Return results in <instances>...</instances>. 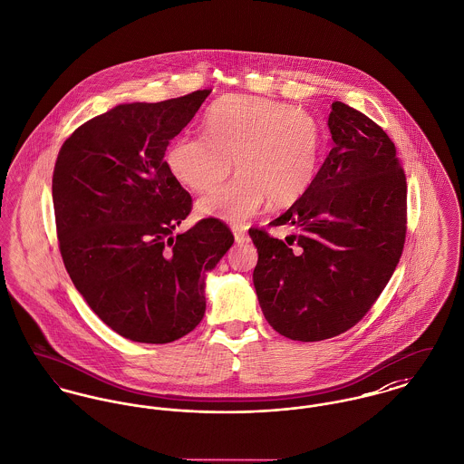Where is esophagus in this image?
<instances>
[{"label":"esophagus","instance_id":"esophagus-1","mask_svg":"<svg viewBox=\"0 0 464 464\" xmlns=\"http://www.w3.org/2000/svg\"><path fill=\"white\" fill-rule=\"evenodd\" d=\"M233 235H235L237 244H246V242L249 240V237H247L246 229H242V227H238V226H235V227H233Z\"/></svg>","mask_w":464,"mask_h":464}]
</instances>
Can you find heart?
<instances>
[{
	"instance_id": "b5f03b06",
	"label": "heart",
	"mask_w": 464,
	"mask_h": 464,
	"mask_svg": "<svg viewBox=\"0 0 464 464\" xmlns=\"http://www.w3.org/2000/svg\"><path fill=\"white\" fill-rule=\"evenodd\" d=\"M207 136H179L166 151L173 179L196 192H208L231 173L226 187L198 201L201 217L244 222L270 201L274 207L295 203L313 183L321 132L304 109L285 102L227 95L205 116Z\"/></svg>"
}]
</instances>
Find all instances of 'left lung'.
<instances>
[{
    "label": "left lung",
    "instance_id": "8db88e82",
    "mask_svg": "<svg viewBox=\"0 0 464 464\" xmlns=\"http://www.w3.org/2000/svg\"><path fill=\"white\" fill-rule=\"evenodd\" d=\"M334 148L309 188L270 226L250 227L257 300L293 341L335 337L365 316L392 277L406 238V177L385 130L343 102L328 114Z\"/></svg>",
    "mask_w": 464,
    "mask_h": 464
}]
</instances>
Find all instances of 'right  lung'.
<instances>
[{
	"mask_svg": "<svg viewBox=\"0 0 464 464\" xmlns=\"http://www.w3.org/2000/svg\"><path fill=\"white\" fill-rule=\"evenodd\" d=\"M210 92L112 107L81 125L56 159L65 268L90 309L136 343H173L199 324L207 274L235 242L212 217L173 235L192 199L164 155Z\"/></svg>",
	"mask_w": 464,
	"mask_h": 464,
	"instance_id": "right-lung-1",
	"label": "right lung"
}]
</instances>
